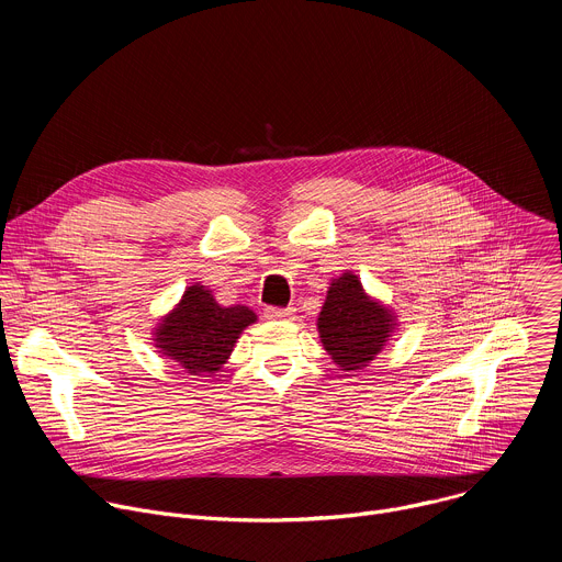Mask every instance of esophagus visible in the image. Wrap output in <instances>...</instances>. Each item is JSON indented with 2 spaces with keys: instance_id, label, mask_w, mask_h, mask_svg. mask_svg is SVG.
Listing matches in <instances>:
<instances>
[{
  "instance_id": "obj_1",
  "label": "esophagus",
  "mask_w": 562,
  "mask_h": 562,
  "mask_svg": "<svg viewBox=\"0 0 562 562\" xmlns=\"http://www.w3.org/2000/svg\"><path fill=\"white\" fill-rule=\"evenodd\" d=\"M265 315H267V319H293L295 317V308L293 306H286V308H282V306H267Z\"/></svg>"
}]
</instances>
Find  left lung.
<instances>
[{"label": "left lung", "instance_id": "left-lung-1", "mask_svg": "<svg viewBox=\"0 0 562 562\" xmlns=\"http://www.w3.org/2000/svg\"><path fill=\"white\" fill-rule=\"evenodd\" d=\"M395 329L391 308L367 295L351 271L336 278L317 315V334L331 360L342 371L367 367Z\"/></svg>", "mask_w": 562, "mask_h": 562}]
</instances>
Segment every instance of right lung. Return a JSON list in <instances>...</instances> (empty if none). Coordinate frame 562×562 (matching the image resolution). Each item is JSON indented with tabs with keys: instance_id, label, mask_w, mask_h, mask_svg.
Masks as SVG:
<instances>
[{
	"instance_id": "add662e5",
	"label": "right lung",
	"mask_w": 562,
	"mask_h": 562,
	"mask_svg": "<svg viewBox=\"0 0 562 562\" xmlns=\"http://www.w3.org/2000/svg\"><path fill=\"white\" fill-rule=\"evenodd\" d=\"M258 315L243 304L222 306L204 284L187 286L182 300L157 323L155 347L187 373H215L228 360L239 334Z\"/></svg>"
}]
</instances>
